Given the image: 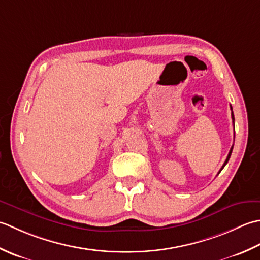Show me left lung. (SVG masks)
<instances>
[{"instance_id": "8db88e82", "label": "left lung", "mask_w": 260, "mask_h": 260, "mask_svg": "<svg viewBox=\"0 0 260 260\" xmlns=\"http://www.w3.org/2000/svg\"><path fill=\"white\" fill-rule=\"evenodd\" d=\"M231 111H232V107H231ZM231 116H232V121H234V124H235V115H234V112L231 113ZM232 149H234V146L231 147V149H230V151H229V153H228V157H226V159H225V161H224V164H223V166L221 167V169H220V172L222 171V169H223V167L226 165V162L229 161V159H230V156H231V152H232ZM219 172V173H220Z\"/></svg>"}]
</instances>
